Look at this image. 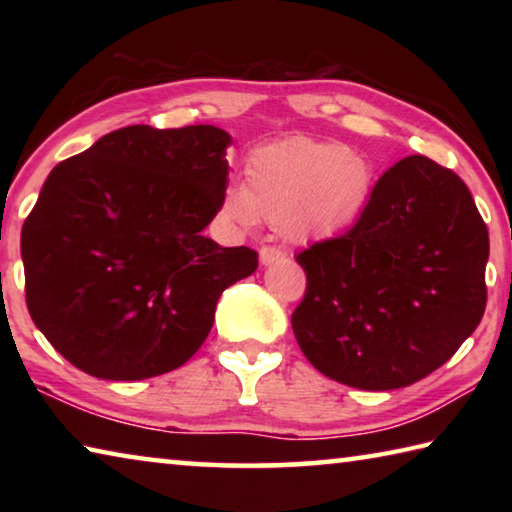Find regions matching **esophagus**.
I'll return each instance as SVG.
<instances>
[{
	"mask_svg": "<svg viewBox=\"0 0 512 512\" xmlns=\"http://www.w3.org/2000/svg\"><path fill=\"white\" fill-rule=\"evenodd\" d=\"M282 259H284V250L282 248L262 246V250H259V262H262V266L277 264V262H282Z\"/></svg>",
	"mask_w": 512,
	"mask_h": 512,
	"instance_id": "34e87169",
	"label": "esophagus"
}]
</instances>
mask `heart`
Instances as JSON below:
<instances>
[{
	"label": "heart",
	"mask_w": 512,
	"mask_h": 512,
	"mask_svg": "<svg viewBox=\"0 0 512 512\" xmlns=\"http://www.w3.org/2000/svg\"><path fill=\"white\" fill-rule=\"evenodd\" d=\"M375 169L348 144L309 137L259 146L246 162V187L230 185L223 212L241 225H277L293 244L332 239L368 210Z\"/></svg>",
	"instance_id": "1"
}]
</instances>
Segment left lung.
Masks as SVG:
<instances>
[{"mask_svg": "<svg viewBox=\"0 0 512 512\" xmlns=\"http://www.w3.org/2000/svg\"><path fill=\"white\" fill-rule=\"evenodd\" d=\"M488 228L470 189L424 155L393 164L348 235L296 257L291 316L311 366L361 391L411 386L454 357L485 311Z\"/></svg>", "mask_w": 512, "mask_h": 512, "instance_id": "left-lung-1", "label": "left lung"}]
</instances>
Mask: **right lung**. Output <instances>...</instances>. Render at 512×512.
<instances>
[{"instance_id":"1","label":"right lung","mask_w":512,"mask_h":512,"mask_svg":"<svg viewBox=\"0 0 512 512\" xmlns=\"http://www.w3.org/2000/svg\"><path fill=\"white\" fill-rule=\"evenodd\" d=\"M223 128L126 126L56 164L22 228L27 305L92 377L137 381L201 348L221 293L257 253L203 235L223 205Z\"/></svg>"}]
</instances>
